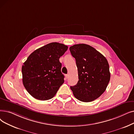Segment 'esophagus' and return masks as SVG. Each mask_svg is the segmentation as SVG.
<instances>
[{"instance_id":"34e87169","label":"esophagus","mask_w":134,"mask_h":134,"mask_svg":"<svg viewBox=\"0 0 134 134\" xmlns=\"http://www.w3.org/2000/svg\"><path fill=\"white\" fill-rule=\"evenodd\" d=\"M65 77L66 79L68 78V74H65Z\"/></svg>"}]
</instances>
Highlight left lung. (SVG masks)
I'll list each match as a JSON object with an SVG mask.
<instances>
[{"label": "left lung", "instance_id": "obj_1", "mask_svg": "<svg viewBox=\"0 0 134 134\" xmlns=\"http://www.w3.org/2000/svg\"><path fill=\"white\" fill-rule=\"evenodd\" d=\"M69 50L76 61L78 79L77 84L70 88L75 97L88 102L96 100L106 90L110 74L106 57L92 46L75 44Z\"/></svg>", "mask_w": 134, "mask_h": 134}]
</instances>
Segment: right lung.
I'll use <instances>...</instances> for the list:
<instances>
[{"label":"right lung","mask_w":134,"mask_h":134,"mask_svg":"<svg viewBox=\"0 0 134 134\" xmlns=\"http://www.w3.org/2000/svg\"><path fill=\"white\" fill-rule=\"evenodd\" d=\"M68 49L54 42L33 51L22 67V82L32 96L39 100L53 98L64 83L59 59Z\"/></svg>","instance_id":"obj_1"}]
</instances>
